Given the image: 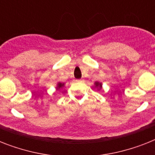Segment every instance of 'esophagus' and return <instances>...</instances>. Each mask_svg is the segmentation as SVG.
Segmentation results:
<instances>
[{"mask_svg": "<svg viewBox=\"0 0 155 155\" xmlns=\"http://www.w3.org/2000/svg\"><path fill=\"white\" fill-rule=\"evenodd\" d=\"M76 81H77V82L82 83V82H84V79H80V80H76Z\"/></svg>", "mask_w": 155, "mask_h": 155, "instance_id": "34e87169", "label": "esophagus"}]
</instances>
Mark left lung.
Here are the masks:
<instances>
[{
	"label": "left lung",
	"instance_id": "1",
	"mask_svg": "<svg viewBox=\"0 0 155 155\" xmlns=\"http://www.w3.org/2000/svg\"><path fill=\"white\" fill-rule=\"evenodd\" d=\"M95 85H96V87H98L99 88H101V84H100L99 82L95 83Z\"/></svg>",
	"mask_w": 155,
	"mask_h": 155
}]
</instances>
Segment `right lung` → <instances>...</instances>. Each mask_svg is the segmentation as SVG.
Listing matches in <instances>:
<instances>
[{
  "label": "right lung",
  "instance_id": "obj_1",
  "mask_svg": "<svg viewBox=\"0 0 155 155\" xmlns=\"http://www.w3.org/2000/svg\"><path fill=\"white\" fill-rule=\"evenodd\" d=\"M64 85V84H62V83H58V85H57V89H59L60 87H62Z\"/></svg>",
  "mask_w": 155,
  "mask_h": 155
}]
</instances>
